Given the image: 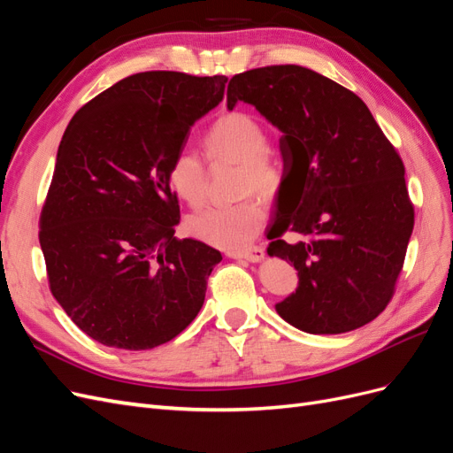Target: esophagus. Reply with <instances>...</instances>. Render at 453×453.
Returning <instances> with one entry per match:
<instances>
[{
	"mask_svg": "<svg viewBox=\"0 0 453 453\" xmlns=\"http://www.w3.org/2000/svg\"><path fill=\"white\" fill-rule=\"evenodd\" d=\"M230 258H245V260H251V263H260V260H265L266 253L263 248H257V245H253V248L250 250H242V251H228L226 253Z\"/></svg>",
	"mask_w": 453,
	"mask_h": 453,
	"instance_id": "1",
	"label": "esophagus"
}]
</instances>
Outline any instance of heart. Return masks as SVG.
Listing matches in <instances>:
<instances>
[{
    "mask_svg": "<svg viewBox=\"0 0 453 453\" xmlns=\"http://www.w3.org/2000/svg\"><path fill=\"white\" fill-rule=\"evenodd\" d=\"M205 158L213 164L238 162V195L260 193L276 196L283 185V170L270 155L268 134L257 119L248 113L232 111L219 117L203 134ZM170 185L190 208H200L208 193V170L193 150H180L170 166ZM266 210L258 196L250 195L230 205H211L188 217L190 236L215 248L240 251L258 236L265 225Z\"/></svg>",
    "mask_w": 453,
    "mask_h": 453,
    "instance_id": "1",
    "label": "heart"
}]
</instances>
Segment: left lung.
<instances>
[{
  "mask_svg": "<svg viewBox=\"0 0 453 453\" xmlns=\"http://www.w3.org/2000/svg\"><path fill=\"white\" fill-rule=\"evenodd\" d=\"M255 105L283 135V185L268 255L298 270L276 304L310 334L359 328L386 310L414 228L404 164L357 94L308 67L238 73L226 105Z\"/></svg>",
  "mask_w": 453,
  "mask_h": 453,
  "instance_id": "obj_1",
  "label": "left lung"
}]
</instances>
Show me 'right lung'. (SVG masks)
Returning <instances> with one entry per match:
<instances>
[{"label":"right lung","instance_id":"add662e5","mask_svg":"<svg viewBox=\"0 0 453 453\" xmlns=\"http://www.w3.org/2000/svg\"><path fill=\"white\" fill-rule=\"evenodd\" d=\"M225 75L143 72L85 104L67 125L39 217L52 296L104 346L153 349L198 315L223 257L175 238L170 166L225 96Z\"/></svg>","mask_w":453,"mask_h":453}]
</instances>
